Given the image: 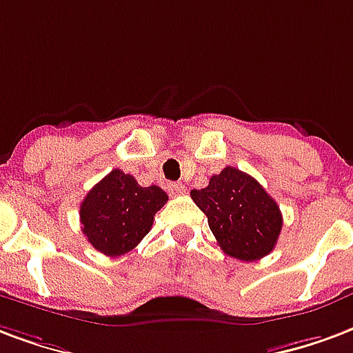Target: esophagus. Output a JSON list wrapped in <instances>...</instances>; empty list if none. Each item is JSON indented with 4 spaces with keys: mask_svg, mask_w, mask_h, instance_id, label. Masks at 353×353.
<instances>
[{
    "mask_svg": "<svg viewBox=\"0 0 353 353\" xmlns=\"http://www.w3.org/2000/svg\"><path fill=\"white\" fill-rule=\"evenodd\" d=\"M185 185L181 183H170L168 185V192L172 194V196H177V194H183L185 192Z\"/></svg>",
    "mask_w": 353,
    "mask_h": 353,
    "instance_id": "obj_1",
    "label": "esophagus"
}]
</instances>
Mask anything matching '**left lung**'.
<instances>
[{
    "instance_id": "8db88e82",
    "label": "left lung",
    "mask_w": 353,
    "mask_h": 353,
    "mask_svg": "<svg viewBox=\"0 0 353 353\" xmlns=\"http://www.w3.org/2000/svg\"><path fill=\"white\" fill-rule=\"evenodd\" d=\"M205 213L221 249L241 262H254L275 249L283 213L254 177L234 166L210 179L205 189L190 190Z\"/></svg>"
}]
</instances>
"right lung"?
<instances>
[{
  "mask_svg": "<svg viewBox=\"0 0 353 353\" xmlns=\"http://www.w3.org/2000/svg\"><path fill=\"white\" fill-rule=\"evenodd\" d=\"M168 200L161 187H140L121 170H112L80 205L83 236L106 256H121L150 234L155 213Z\"/></svg>",
  "mask_w": 353,
  "mask_h": 353,
  "instance_id": "right-lung-1",
  "label": "right lung"
}]
</instances>
